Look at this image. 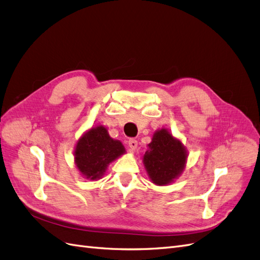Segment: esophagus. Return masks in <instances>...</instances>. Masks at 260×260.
<instances>
[{
  "mask_svg": "<svg viewBox=\"0 0 260 260\" xmlns=\"http://www.w3.org/2000/svg\"><path fill=\"white\" fill-rule=\"evenodd\" d=\"M129 147L131 151H136L137 147H138V141L135 139H130L129 140Z\"/></svg>",
  "mask_w": 260,
  "mask_h": 260,
  "instance_id": "esophagus-1",
  "label": "esophagus"
}]
</instances>
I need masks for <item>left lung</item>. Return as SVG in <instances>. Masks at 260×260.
<instances>
[{
	"label": "left lung",
	"instance_id": "8db88e82",
	"mask_svg": "<svg viewBox=\"0 0 260 260\" xmlns=\"http://www.w3.org/2000/svg\"><path fill=\"white\" fill-rule=\"evenodd\" d=\"M187 156L186 147L168 129L156 130L143 156L149 180L160 186L175 182L185 169Z\"/></svg>",
	"mask_w": 260,
	"mask_h": 260
}]
</instances>
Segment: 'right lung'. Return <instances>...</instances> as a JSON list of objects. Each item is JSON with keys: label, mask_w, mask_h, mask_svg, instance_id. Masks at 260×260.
Returning <instances> with one entry per match:
<instances>
[{"label": "right lung", "mask_w": 260, "mask_h": 260, "mask_svg": "<svg viewBox=\"0 0 260 260\" xmlns=\"http://www.w3.org/2000/svg\"><path fill=\"white\" fill-rule=\"evenodd\" d=\"M125 154V148L119 140L109 137L107 128L98 124L83 132L74 149L75 165L80 175L91 181H96L105 175L107 167Z\"/></svg>", "instance_id": "1"}]
</instances>
